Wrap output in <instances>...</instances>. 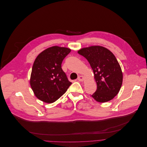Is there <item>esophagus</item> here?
Masks as SVG:
<instances>
[{
  "label": "esophagus",
  "mask_w": 147,
  "mask_h": 147,
  "mask_svg": "<svg viewBox=\"0 0 147 147\" xmlns=\"http://www.w3.org/2000/svg\"><path fill=\"white\" fill-rule=\"evenodd\" d=\"M78 80L79 81H80V82H82V81H83V80H84V78H83V76H79L78 78Z\"/></svg>",
  "instance_id": "1"
}]
</instances>
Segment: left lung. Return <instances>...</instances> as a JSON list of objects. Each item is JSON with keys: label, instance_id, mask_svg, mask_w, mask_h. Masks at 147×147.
I'll use <instances>...</instances> for the list:
<instances>
[{"label": "left lung", "instance_id": "obj_1", "mask_svg": "<svg viewBox=\"0 0 147 147\" xmlns=\"http://www.w3.org/2000/svg\"><path fill=\"white\" fill-rule=\"evenodd\" d=\"M78 53L86 58L94 72L97 89L92 97L100 102L113 98L119 93L123 80L121 68L113 54L99 46L83 48Z\"/></svg>", "mask_w": 147, "mask_h": 147}]
</instances>
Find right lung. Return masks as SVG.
Returning <instances> with one entry per match:
<instances>
[{"label": "right lung", "mask_w": 147, "mask_h": 147, "mask_svg": "<svg viewBox=\"0 0 147 147\" xmlns=\"http://www.w3.org/2000/svg\"><path fill=\"white\" fill-rule=\"evenodd\" d=\"M71 52L66 47L53 46L40 53L35 59L30 84L36 97L52 103L61 97L72 83L61 68L65 57Z\"/></svg>", "instance_id": "add662e5"}]
</instances>
